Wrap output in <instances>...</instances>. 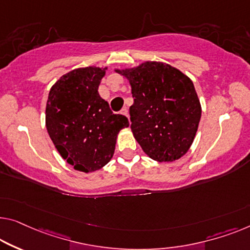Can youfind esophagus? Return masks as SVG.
Returning a JSON list of instances; mask_svg holds the SVG:
<instances>
[{"label": "esophagus", "mask_w": 250, "mask_h": 250, "mask_svg": "<svg viewBox=\"0 0 250 250\" xmlns=\"http://www.w3.org/2000/svg\"><path fill=\"white\" fill-rule=\"evenodd\" d=\"M121 113L124 114V115H125L126 118H129V111H128V109H126V107H124V109L121 110Z\"/></svg>", "instance_id": "obj_1"}]
</instances>
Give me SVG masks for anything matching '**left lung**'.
<instances>
[{
  "label": "left lung",
  "instance_id": "obj_1",
  "mask_svg": "<svg viewBox=\"0 0 250 250\" xmlns=\"http://www.w3.org/2000/svg\"><path fill=\"white\" fill-rule=\"evenodd\" d=\"M117 73L131 85V130L143 150L154 161L165 163L185 155L201 119L193 82L175 67L159 62H146Z\"/></svg>",
  "mask_w": 250,
  "mask_h": 250
}]
</instances>
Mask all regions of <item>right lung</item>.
<instances>
[{
  "label": "right lung",
  "instance_id": "add662e5",
  "mask_svg": "<svg viewBox=\"0 0 250 250\" xmlns=\"http://www.w3.org/2000/svg\"><path fill=\"white\" fill-rule=\"evenodd\" d=\"M106 68L85 67L62 75L51 87L46 126L65 161L81 172H94L112 158L125 115L113 114L98 89Z\"/></svg>",
  "mask_w": 250,
  "mask_h": 250
}]
</instances>
